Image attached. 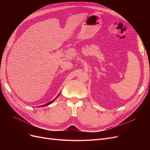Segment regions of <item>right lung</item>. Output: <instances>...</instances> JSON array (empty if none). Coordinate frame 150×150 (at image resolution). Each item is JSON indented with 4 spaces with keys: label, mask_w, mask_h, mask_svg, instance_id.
<instances>
[{
    "label": "right lung",
    "mask_w": 150,
    "mask_h": 150,
    "mask_svg": "<svg viewBox=\"0 0 150 150\" xmlns=\"http://www.w3.org/2000/svg\"><path fill=\"white\" fill-rule=\"evenodd\" d=\"M59 94H60V93H59V94L57 95V97H56V98L55 99H54L53 101H51V102H49V103H47V104H44V105H42V106H39V107H42V106H48V105H49V104H51L52 103H53V102H54V101H55V100H56V99H57V97H58L59 96Z\"/></svg>",
    "instance_id": "obj_1"
}]
</instances>
